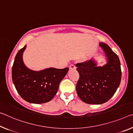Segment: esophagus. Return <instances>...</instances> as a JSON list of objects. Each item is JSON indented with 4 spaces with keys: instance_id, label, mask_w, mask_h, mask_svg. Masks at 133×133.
Returning a JSON list of instances; mask_svg holds the SVG:
<instances>
[{
    "instance_id": "obj_1",
    "label": "esophagus",
    "mask_w": 133,
    "mask_h": 133,
    "mask_svg": "<svg viewBox=\"0 0 133 133\" xmlns=\"http://www.w3.org/2000/svg\"><path fill=\"white\" fill-rule=\"evenodd\" d=\"M69 69H70V70H75L76 69V66L75 65L73 64H71L70 66H69Z\"/></svg>"
}]
</instances>
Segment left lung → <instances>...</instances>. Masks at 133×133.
<instances>
[{
  "label": "left lung",
  "instance_id": "left-lung-1",
  "mask_svg": "<svg viewBox=\"0 0 133 133\" xmlns=\"http://www.w3.org/2000/svg\"><path fill=\"white\" fill-rule=\"evenodd\" d=\"M107 59L103 66H98L92 58L76 64L79 73L76 92L84 102L102 104L112 98L119 87L121 79V64L118 57L104 43H99Z\"/></svg>",
  "mask_w": 133,
  "mask_h": 133
}]
</instances>
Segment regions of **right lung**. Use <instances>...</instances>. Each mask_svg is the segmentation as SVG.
Here are the masks:
<instances>
[{"instance_id":"right-lung-1","label":"right lung","mask_w":133,"mask_h":133,"mask_svg":"<svg viewBox=\"0 0 133 133\" xmlns=\"http://www.w3.org/2000/svg\"><path fill=\"white\" fill-rule=\"evenodd\" d=\"M25 45L19 50L12 69V77L18 93L27 102L43 104L51 101L58 91L59 84L68 72L69 68L53 67L34 71L28 69L23 62Z\"/></svg>"}]
</instances>
